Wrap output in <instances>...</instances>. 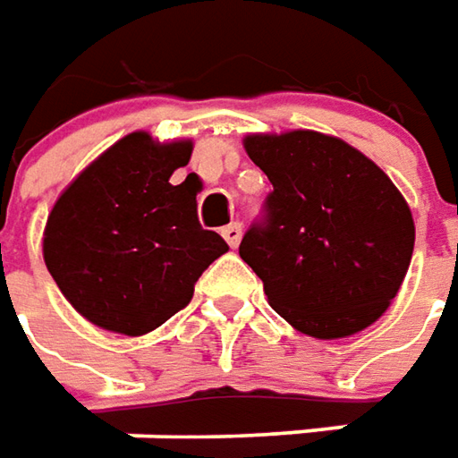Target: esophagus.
<instances>
[{
  "instance_id": "1",
  "label": "esophagus",
  "mask_w": 458,
  "mask_h": 458,
  "mask_svg": "<svg viewBox=\"0 0 458 458\" xmlns=\"http://www.w3.org/2000/svg\"><path fill=\"white\" fill-rule=\"evenodd\" d=\"M223 233V238L228 241L230 248H235V245L241 243V235H243V225L241 223H230V225H225V228L220 230Z\"/></svg>"
}]
</instances>
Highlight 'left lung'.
I'll list each match as a JSON object with an SVG mask.
<instances>
[{
    "label": "left lung",
    "mask_w": 458,
    "mask_h": 458,
    "mask_svg": "<svg viewBox=\"0 0 458 458\" xmlns=\"http://www.w3.org/2000/svg\"><path fill=\"white\" fill-rule=\"evenodd\" d=\"M245 151L274 184L238 248L268 304L317 339L370 327L401 289L416 241L395 184L365 154L317 131L248 136Z\"/></svg>",
    "instance_id": "8db88e82"
}]
</instances>
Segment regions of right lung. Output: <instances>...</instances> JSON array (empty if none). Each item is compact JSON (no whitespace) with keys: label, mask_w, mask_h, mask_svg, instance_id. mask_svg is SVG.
<instances>
[{"label":"right lung","mask_w":458,"mask_h":458,"mask_svg":"<svg viewBox=\"0 0 458 458\" xmlns=\"http://www.w3.org/2000/svg\"><path fill=\"white\" fill-rule=\"evenodd\" d=\"M192 144L123 136L60 195L45 228V263L88 322L147 335L190 304L228 243L198 220V192L169 184Z\"/></svg>","instance_id":"add662e5"}]
</instances>
